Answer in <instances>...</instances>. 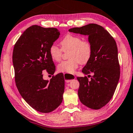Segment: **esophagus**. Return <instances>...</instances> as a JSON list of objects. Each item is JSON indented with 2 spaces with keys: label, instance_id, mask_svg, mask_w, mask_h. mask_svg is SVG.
I'll return each instance as SVG.
<instances>
[{
  "label": "esophagus",
  "instance_id": "1",
  "mask_svg": "<svg viewBox=\"0 0 133 133\" xmlns=\"http://www.w3.org/2000/svg\"><path fill=\"white\" fill-rule=\"evenodd\" d=\"M64 79L65 81L66 82L69 83V82H70L71 81L74 80L76 79V77L74 75H69V74H64Z\"/></svg>",
  "mask_w": 133,
  "mask_h": 133
}]
</instances>
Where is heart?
Wrapping results in <instances>:
<instances>
[{
    "label": "heart",
    "mask_w": 133,
    "mask_h": 133,
    "mask_svg": "<svg viewBox=\"0 0 133 133\" xmlns=\"http://www.w3.org/2000/svg\"><path fill=\"white\" fill-rule=\"evenodd\" d=\"M62 49L56 45L50 48L49 52L51 59L54 62H59L63 51H68V60L63 61L58 65L57 69L61 72L72 74L79 64H85L91 57L92 49L88 41L82 40L81 37L72 34H67L60 41Z\"/></svg>",
    "instance_id": "1"
}]
</instances>
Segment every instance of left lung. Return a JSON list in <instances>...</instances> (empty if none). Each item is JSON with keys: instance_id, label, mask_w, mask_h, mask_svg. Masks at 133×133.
<instances>
[{"instance_id": "left-lung-1", "label": "left lung", "mask_w": 133, "mask_h": 133, "mask_svg": "<svg viewBox=\"0 0 133 133\" xmlns=\"http://www.w3.org/2000/svg\"><path fill=\"white\" fill-rule=\"evenodd\" d=\"M69 32L88 35L91 44V57L82 69L88 77H77L80 85L78 96L81 102L88 108L99 109L112 98L118 83L120 70L117 44L114 38L100 25L89 24L69 29Z\"/></svg>"}]
</instances>
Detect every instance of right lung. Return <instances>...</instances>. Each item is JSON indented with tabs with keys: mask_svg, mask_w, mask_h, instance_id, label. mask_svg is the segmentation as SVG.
Here are the masks:
<instances>
[{
	"mask_svg": "<svg viewBox=\"0 0 133 133\" xmlns=\"http://www.w3.org/2000/svg\"><path fill=\"white\" fill-rule=\"evenodd\" d=\"M57 28L32 25L25 30L14 46L12 61L15 79L23 99L35 110L48 113L63 101L64 78L62 73L50 81L43 79V71L53 75L56 70L49 50L58 38Z\"/></svg>",
	"mask_w": 133,
	"mask_h": 133,
	"instance_id": "right-lung-1",
	"label": "right lung"
}]
</instances>
